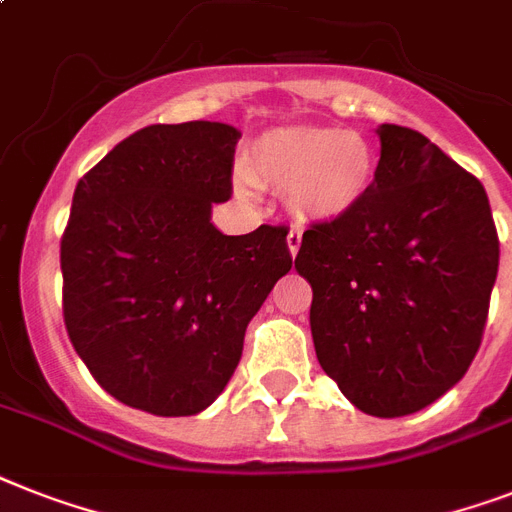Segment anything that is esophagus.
<instances>
[{"mask_svg":"<svg viewBox=\"0 0 512 512\" xmlns=\"http://www.w3.org/2000/svg\"><path fill=\"white\" fill-rule=\"evenodd\" d=\"M286 244H289V252H292V257L299 252V244H302V228L292 226V231H289V236H286Z\"/></svg>","mask_w":512,"mask_h":512,"instance_id":"obj_1","label":"esophagus"}]
</instances>
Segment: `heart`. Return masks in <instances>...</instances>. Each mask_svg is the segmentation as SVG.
<instances>
[{
	"label": "heart",
	"mask_w": 512,
	"mask_h": 512,
	"mask_svg": "<svg viewBox=\"0 0 512 512\" xmlns=\"http://www.w3.org/2000/svg\"><path fill=\"white\" fill-rule=\"evenodd\" d=\"M255 176L292 186L299 213L339 218L365 197L373 181V155L363 136L336 128H281L249 152Z\"/></svg>",
	"instance_id": "heart-1"
}]
</instances>
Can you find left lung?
<instances>
[{
  "label": "left lung",
  "instance_id": "left-lung-1",
  "mask_svg": "<svg viewBox=\"0 0 512 512\" xmlns=\"http://www.w3.org/2000/svg\"><path fill=\"white\" fill-rule=\"evenodd\" d=\"M365 197L302 234L318 363L357 410L400 418L465 376L481 347L500 239L484 186L413 128H378Z\"/></svg>",
  "mask_w": 512,
  "mask_h": 512
}]
</instances>
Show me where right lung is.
<instances>
[{
  "mask_svg": "<svg viewBox=\"0 0 512 512\" xmlns=\"http://www.w3.org/2000/svg\"><path fill=\"white\" fill-rule=\"evenodd\" d=\"M239 131L147 126L78 181L60 242L62 318L97 384L152 415H197L226 389L244 331L292 268L286 226L226 236Z\"/></svg>",
  "mask_w": 512,
  "mask_h": 512,
  "instance_id": "1",
  "label": "right lung"
}]
</instances>
